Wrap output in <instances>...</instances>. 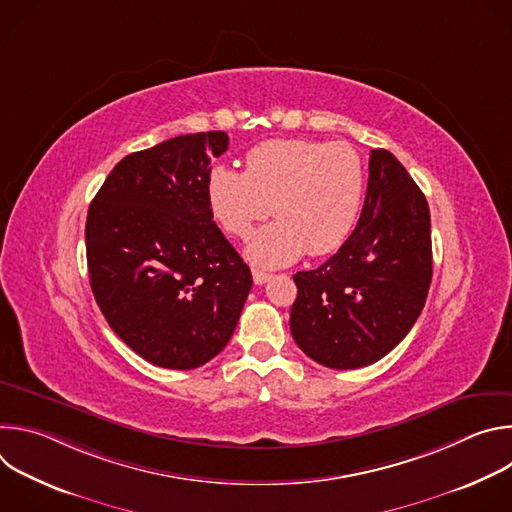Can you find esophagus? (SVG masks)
Segmentation results:
<instances>
[{"label":"esophagus","instance_id":"obj_1","mask_svg":"<svg viewBox=\"0 0 512 512\" xmlns=\"http://www.w3.org/2000/svg\"><path fill=\"white\" fill-rule=\"evenodd\" d=\"M269 279H271V273L261 271V269H253V281H255L257 285H263V283H267Z\"/></svg>","mask_w":512,"mask_h":512}]
</instances>
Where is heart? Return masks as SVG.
Here are the masks:
<instances>
[{
  "label": "heart",
  "mask_w": 512,
  "mask_h": 512,
  "mask_svg": "<svg viewBox=\"0 0 512 512\" xmlns=\"http://www.w3.org/2000/svg\"><path fill=\"white\" fill-rule=\"evenodd\" d=\"M364 164L344 141L271 139L247 154L245 172L212 168L206 184L210 214L233 237H247L271 212L275 223L247 243V257L279 267L304 253L328 255L350 237L364 202Z\"/></svg>",
  "instance_id": "obj_1"
}]
</instances>
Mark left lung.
Wrapping results in <instances>:
<instances>
[{"label": "left lung", "mask_w": 512, "mask_h": 512, "mask_svg": "<svg viewBox=\"0 0 512 512\" xmlns=\"http://www.w3.org/2000/svg\"><path fill=\"white\" fill-rule=\"evenodd\" d=\"M294 281L291 336L328 369L367 367L409 334L431 283V223L423 192L391 152H371L354 233Z\"/></svg>", "instance_id": "left-lung-1"}]
</instances>
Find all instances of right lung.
I'll return each instance as SVG.
<instances>
[{"label": "right lung", "instance_id": "right-lung-1", "mask_svg": "<svg viewBox=\"0 0 512 512\" xmlns=\"http://www.w3.org/2000/svg\"><path fill=\"white\" fill-rule=\"evenodd\" d=\"M225 131L180 135L125 156L87 214L95 300L113 332L162 369L190 371L231 340L253 277L212 221L210 160Z\"/></svg>", "mask_w": 512, "mask_h": 512}]
</instances>
